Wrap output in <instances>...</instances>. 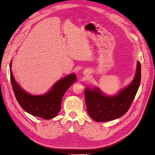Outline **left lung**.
I'll use <instances>...</instances> for the list:
<instances>
[{
  "mask_svg": "<svg viewBox=\"0 0 155 155\" xmlns=\"http://www.w3.org/2000/svg\"><path fill=\"white\" fill-rule=\"evenodd\" d=\"M141 67L137 61L135 76L132 83L116 95L107 96L98 88H86L85 102L89 115L97 122H105L119 118L128 110L140 83Z\"/></svg>",
  "mask_w": 155,
  "mask_h": 155,
  "instance_id": "obj_1",
  "label": "left lung"
}]
</instances>
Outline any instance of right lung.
Returning a JSON list of instances; mask_svg holds the SVG:
<instances>
[{"mask_svg": "<svg viewBox=\"0 0 155 155\" xmlns=\"http://www.w3.org/2000/svg\"><path fill=\"white\" fill-rule=\"evenodd\" d=\"M10 67L11 84L18 102L28 113L33 116L49 120L56 117L61 108V103L65 91L76 81L75 74H69L55 83L46 94L41 95H33L22 89L16 82Z\"/></svg>", "mask_w": 155, "mask_h": 155, "instance_id": "add662e5", "label": "right lung"}]
</instances>
